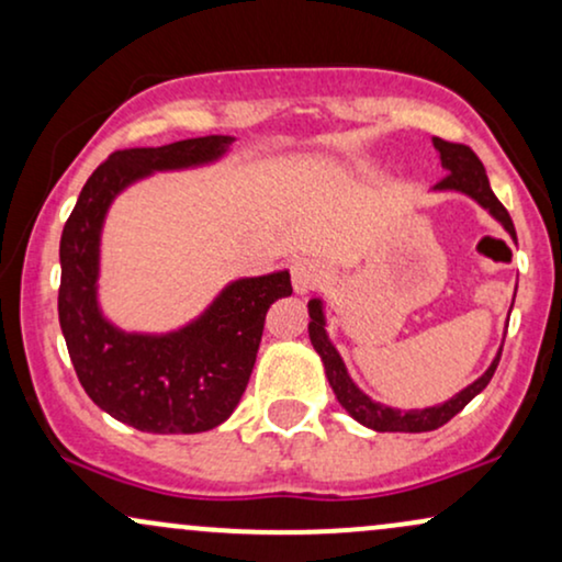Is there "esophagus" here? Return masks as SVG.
I'll use <instances>...</instances> for the list:
<instances>
[{
  "label": "esophagus",
  "instance_id": "esophagus-1",
  "mask_svg": "<svg viewBox=\"0 0 562 562\" xmlns=\"http://www.w3.org/2000/svg\"><path fill=\"white\" fill-rule=\"evenodd\" d=\"M290 280H293L295 295H308L311 290H316L327 280V272L319 261L314 259H299L290 267Z\"/></svg>",
  "mask_w": 562,
  "mask_h": 562
}]
</instances>
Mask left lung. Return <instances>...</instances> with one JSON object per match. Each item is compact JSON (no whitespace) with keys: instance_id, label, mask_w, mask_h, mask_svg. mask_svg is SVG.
<instances>
[{"instance_id":"8db88e82","label":"left lung","mask_w":562,"mask_h":562,"mask_svg":"<svg viewBox=\"0 0 562 562\" xmlns=\"http://www.w3.org/2000/svg\"><path fill=\"white\" fill-rule=\"evenodd\" d=\"M431 146L437 148L439 161H442V170L448 172L435 188H431V193H461L465 199L476 201V204L482 206L492 220L503 225V229L510 235L513 243H518L516 227H513L508 209L499 204L497 195L492 193L490 178H486L482 159L471 151V146L450 144V140H442V138H431ZM513 301H516V293H513ZM510 311H513V303H510ZM308 316H311L308 322L311 346H314V350L322 358L324 374H327V382L335 392L337 403L348 411L350 418H356L358 424H363V427L374 431H414L416 435V431L439 429L442 424H448L452 416L461 414L465 405L474 401L479 392L490 384L492 374H495L499 363V353H503V346H499L484 374L471 382L469 387H463L461 392H456V395L448 397L445 403L427 405V408H408V411L392 408V405L376 403L374 397H369L367 392L350 380L346 361H342V356L337 353V348L333 346V340H329L327 335V314H324L322 299L308 301ZM505 333H508V329H505Z\"/></svg>"}]
</instances>
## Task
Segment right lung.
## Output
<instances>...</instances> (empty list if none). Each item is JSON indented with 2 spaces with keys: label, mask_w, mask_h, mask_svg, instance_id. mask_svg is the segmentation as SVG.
I'll list each match as a JSON object with an SVG mask.
<instances>
[{
  "label": "right lung",
  "mask_w": 562,
  "mask_h": 562,
  "mask_svg": "<svg viewBox=\"0 0 562 562\" xmlns=\"http://www.w3.org/2000/svg\"><path fill=\"white\" fill-rule=\"evenodd\" d=\"M233 135L114 151L80 191L59 240V327L83 390L104 414L148 435H199L238 408L259 353L267 311L288 299V269L229 280L191 322L127 333L99 301L101 233L117 195L157 172L222 161Z\"/></svg>",
  "instance_id": "add662e5"
}]
</instances>
